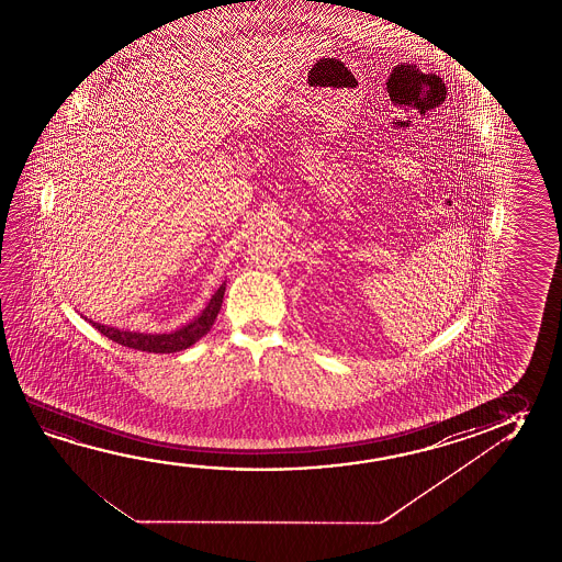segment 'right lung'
<instances>
[{"label": "right lung", "mask_w": 562, "mask_h": 562, "mask_svg": "<svg viewBox=\"0 0 562 562\" xmlns=\"http://www.w3.org/2000/svg\"><path fill=\"white\" fill-rule=\"evenodd\" d=\"M223 294H225V282L220 285V290L212 295L210 304L205 305V310L193 322L172 333L123 331V329H117V327H110V325L95 323L92 319H90V323H92L98 331L105 335L108 339L113 340V342H120L123 347L147 350V352H178V350L192 347L193 342H198L205 333L212 329L213 322H215L217 313L222 310Z\"/></svg>", "instance_id": "obj_1"}]
</instances>
